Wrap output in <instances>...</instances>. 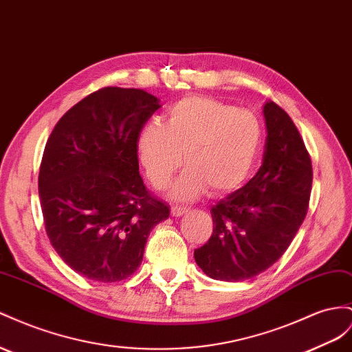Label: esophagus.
Wrapping results in <instances>:
<instances>
[{
    "instance_id": "obj_1",
    "label": "esophagus",
    "mask_w": 352,
    "mask_h": 352,
    "mask_svg": "<svg viewBox=\"0 0 352 352\" xmlns=\"http://www.w3.org/2000/svg\"><path fill=\"white\" fill-rule=\"evenodd\" d=\"M186 212H188V208H186V207H177V206L172 207V214H173L175 217H179V216H184V214H185Z\"/></svg>"
}]
</instances>
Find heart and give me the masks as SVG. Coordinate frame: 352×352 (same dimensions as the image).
Wrapping results in <instances>:
<instances>
[{
	"label": "heart",
	"instance_id": "obj_1",
	"mask_svg": "<svg viewBox=\"0 0 352 352\" xmlns=\"http://www.w3.org/2000/svg\"><path fill=\"white\" fill-rule=\"evenodd\" d=\"M262 145L254 113L206 98L186 96L168 108L164 124L146 126L138 154L148 180L166 189L184 155L188 168L172 188V197L191 201L208 188L214 194L235 191L249 177Z\"/></svg>",
	"mask_w": 352,
	"mask_h": 352
}]
</instances>
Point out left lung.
I'll return each instance as SVG.
<instances>
[{
  "mask_svg": "<svg viewBox=\"0 0 352 352\" xmlns=\"http://www.w3.org/2000/svg\"><path fill=\"white\" fill-rule=\"evenodd\" d=\"M267 122L263 161L249 182L212 207L213 234L194 252L213 280L244 281L267 271L287 250L309 204L312 166L287 112L263 107Z\"/></svg>",
  "mask_w": 352,
  "mask_h": 352,
  "instance_id": "8db88e82",
  "label": "left lung"
}]
</instances>
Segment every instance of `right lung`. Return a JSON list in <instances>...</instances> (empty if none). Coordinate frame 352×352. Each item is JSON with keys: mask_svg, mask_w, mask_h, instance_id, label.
I'll list each match as a JSON object with an SVG mask.
<instances>
[{"mask_svg": "<svg viewBox=\"0 0 352 352\" xmlns=\"http://www.w3.org/2000/svg\"><path fill=\"white\" fill-rule=\"evenodd\" d=\"M158 108L140 89H100L66 112L47 140L38 176L45 231L85 278L130 277L151 230L170 214L139 175L138 139Z\"/></svg>", "mask_w": 352, "mask_h": 352, "instance_id": "1", "label": "right lung"}]
</instances>
